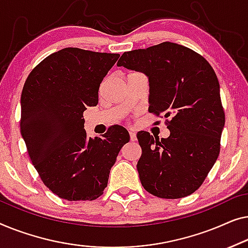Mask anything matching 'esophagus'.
Returning a JSON list of instances; mask_svg holds the SVG:
<instances>
[{"instance_id":"34e87169","label":"esophagus","mask_w":248,"mask_h":248,"mask_svg":"<svg viewBox=\"0 0 248 248\" xmlns=\"http://www.w3.org/2000/svg\"><path fill=\"white\" fill-rule=\"evenodd\" d=\"M129 135H130V140H131V141H136V140H137V136H136V132H134V131H129Z\"/></svg>"}]
</instances>
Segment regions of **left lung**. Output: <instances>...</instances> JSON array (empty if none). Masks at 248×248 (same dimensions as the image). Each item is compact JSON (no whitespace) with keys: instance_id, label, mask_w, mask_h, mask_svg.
I'll use <instances>...</instances> for the list:
<instances>
[{"instance_id":"8db88e82","label":"left lung","mask_w":248,"mask_h":248,"mask_svg":"<svg viewBox=\"0 0 248 248\" xmlns=\"http://www.w3.org/2000/svg\"><path fill=\"white\" fill-rule=\"evenodd\" d=\"M117 65L144 73L149 82V112L170 118L167 138L137 134L142 186L163 199L193 193L218 158L225 125L214 68L190 48L170 41L124 53Z\"/></svg>"}]
</instances>
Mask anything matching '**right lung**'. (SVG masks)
<instances>
[{"mask_svg":"<svg viewBox=\"0 0 248 248\" xmlns=\"http://www.w3.org/2000/svg\"><path fill=\"white\" fill-rule=\"evenodd\" d=\"M119 54L64 48L32 69L21 94L20 130L45 186L68 201L95 200L130 139L112 125L89 138L83 112L99 102V88Z\"/></svg>","mask_w":248,"mask_h":248,"instance_id":"obj_1","label":"right lung"}]
</instances>
